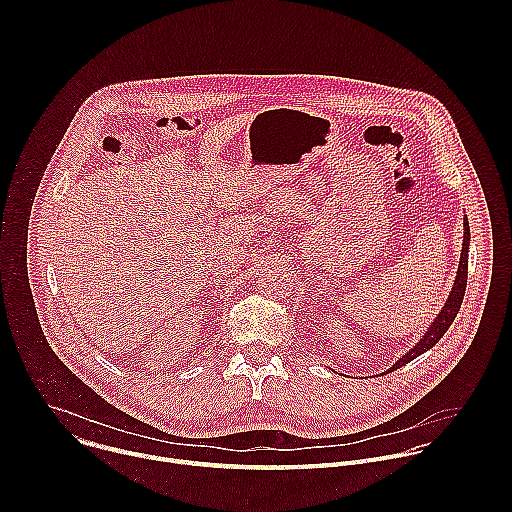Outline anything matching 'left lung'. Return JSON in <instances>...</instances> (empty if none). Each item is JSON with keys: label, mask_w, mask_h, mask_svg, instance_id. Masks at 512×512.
<instances>
[{"label": "left lung", "mask_w": 512, "mask_h": 512, "mask_svg": "<svg viewBox=\"0 0 512 512\" xmlns=\"http://www.w3.org/2000/svg\"><path fill=\"white\" fill-rule=\"evenodd\" d=\"M468 249H470V227H468V218H464L462 255H460V265H458V271H456V279H454L450 296H448V300H446L442 312L433 318V322L429 324V328L425 330V334L419 338V342H417L413 348H409V350L393 364L391 371L401 369L403 364L411 362V360L417 358L419 354H423V352H427L429 348H433L437 342H440V338L448 332V328L452 326V322L456 320V316H458V312H460V306H462V300H464V294H466V281H468Z\"/></svg>", "instance_id": "8db88e82"}]
</instances>
